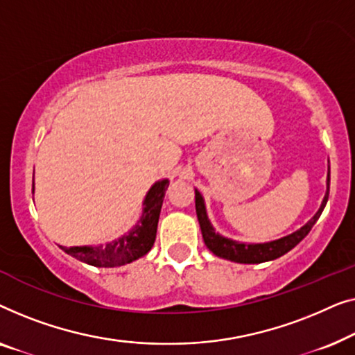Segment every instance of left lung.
Listing matches in <instances>:
<instances>
[{"instance_id": "8db88e82", "label": "left lung", "mask_w": 355, "mask_h": 355, "mask_svg": "<svg viewBox=\"0 0 355 355\" xmlns=\"http://www.w3.org/2000/svg\"><path fill=\"white\" fill-rule=\"evenodd\" d=\"M327 184H328L327 194H325V198H323L320 209H318V212L306 223V225H304L301 230H297V232H294L293 234H288V236L277 239V241L263 243V244L238 243V241H233V239L223 238L218 233H216V230L212 228L211 222H209V218H207L206 206H204V199L196 189V214H198L199 227H201V232H202L204 243H206V246L211 249L216 256L223 257V259H227V261H232V262L261 263V262L273 261V259L283 256V254L291 251L296 244L301 243L302 239L307 236L309 232H311L312 227L315 225V222L320 218L323 209H325L327 201H328L329 173H328Z\"/></svg>"}]
</instances>
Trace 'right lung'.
<instances>
[{
  "instance_id": "obj_1",
  "label": "right lung",
  "mask_w": 355,
  "mask_h": 355,
  "mask_svg": "<svg viewBox=\"0 0 355 355\" xmlns=\"http://www.w3.org/2000/svg\"><path fill=\"white\" fill-rule=\"evenodd\" d=\"M168 180H162V182L153 184V188L146 194V199H144L141 220L133 230H130L128 234H123L122 238L106 244V246H61V249L64 252H67L69 256L94 267H119L143 257L153 248L154 239H156L159 214H161L162 201L164 196H166Z\"/></svg>"
}]
</instances>
